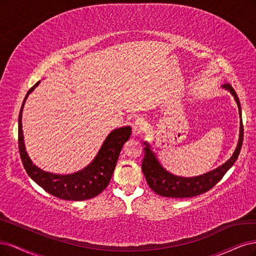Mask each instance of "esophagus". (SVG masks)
Listing matches in <instances>:
<instances>
[{"mask_svg": "<svg viewBox=\"0 0 256 256\" xmlns=\"http://www.w3.org/2000/svg\"><path fill=\"white\" fill-rule=\"evenodd\" d=\"M146 128V122L144 118H137L133 123V134L139 135L144 133Z\"/></svg>", "mask_w": 256, "mask_h": 256, "instance_id": "esophagus-1", "label": "esophagus"}]
</instances>
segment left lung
<instances>
[{
    "label": "left lung",
    "mask_w": 256,
    "mask_h": 256,
    "mask_svg": "<svg viewBox=\"0 0 256 256\" xmlns=\"http://www.w3.org/2000/svg\"><path fill=\"white\" fill-rule=\"evenodd\" d=\"M222 87L228 90V92L234 96V98L238 106L239 116H240V130H239L240 133H239L238 144L233 155L230 156V158L222 164V166L218 167L217 169H214L212 171L205 173V174L194 178H180L173 176L166 169H164L158 160L156 158L155 154L151 151L149 144L144 142V158L142 160V169L146 176L148 185L150 186V188L155 194L166 198H180V199L202 194L210 190V189L224 178L226 171L233 166L234 162L238 158L244 139V126L242 119L240 102H239V98L237 96V94L235 92V90L228 83L222 85Z\"/></svg>",
    "instance_id": "left-lung-1"
}]
</instances>
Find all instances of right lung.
Here are the masks:
<instances>
[{"mask_svg": "<svg viewBox=\"0 0 256 256\" xmlns=\"http://www.w3.org/2000/svg\"><path fill=\"white\" fill-rule=\"evenodd\" d=\"M40 82H37L28 92L19 114L18 144L24 169L32 180H35L46 192L56 198L69 201H84L92 199L101 194L110 184L119 154L123 144L130 137L132 128L130 126H124L114 130L104 140L94 160L83 170L67 176L54 174V173L41 170L35 166L28 158L26 146H24L22 130V110L24 103H26L28 94Z\"/></svg>", "mask_w": 256, "mask_h": 256, "instance_id": "right-lung-1", "label": "right lung"}]
</instances>
